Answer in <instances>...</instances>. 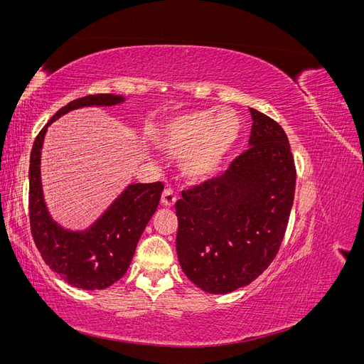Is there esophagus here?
<instances>
[{
	"mask_svg": "<svg viewBox=\"0 0 364 364\" xmlns=\"http://www.w3.org/2000/svg\"><path fill=\"white\" fill-rule=\"evenodd\" d=\"M176 200H178V196H176L171 190H168V188L164 190V193H162V196H161V203H162L164 206L171 208V206H174Z\"/></svg>",
	"mask_w": 364,
	"mask_h": 364,
	"instance_id": "1",
	"label": "esophagus"
}]
</instances>
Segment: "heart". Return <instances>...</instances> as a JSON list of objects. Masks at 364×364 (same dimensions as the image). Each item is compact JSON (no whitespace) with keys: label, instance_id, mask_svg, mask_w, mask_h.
I'll list each match as a JSON object with an SVG mask.
<instances>
[{"label":"heart","instance_id":"b5f03b06","mask_svg":"<svg viewBox=\"0 0 364 364\" xmlns=\"http://www.w3.org/2000/svg\"><path fill=\"white\" fill-rule=\"evenodd\" d=\"M236 130H233V119ZM240 119L230 111H188L168 118L161 126L156 142L170 156L183 159V171L193 182L211 179L234 147Z\"/></svg>","mask_w":364,"mask_h":364}]
</instances>
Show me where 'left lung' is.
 Wrapping results in <instances>:
<instances>
[{
    "label": "left lung",
    "mask_w": 364,
    "mask_h": 364,
    "mask_svg": "<svg viewBox=\"0 0 364 364\" xmlns=\"http://www.w3.org/2000/svg\"><path fill=\"white\" fill-rule=\"evenodd\" d=\"M249 149L217 178L176 202V250L183 273L203 291L250 284L277 257L294 199L296 167L284 129L249 109Z\"/></svg>",
    "instance_id": "left-lung-1"
}]
</instances>
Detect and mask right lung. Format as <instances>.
Here are the masks:
<instances>
[{"label":"right lung","mask_w":364,"mask_h":364,"mask_svg":"<svg viewBox=\"0 0 364 364\" xmlns=\"http://www.w3.org/2000/svg\"><path fill=\"white\" fill-rule=\"evenodd\" d=\"M123 95L95 94L70 102L51 117L33 142L28 170V215L31 235L47 266L73 287L102 290L117 282L134 258L138 240L159 205L162 182L132 183L97 222L85 230H68L51 218L43 202L41 150L47 127L74 109L114 106Z\"/></svg>","instance_id":"right-lung-1"}]
</instances>
